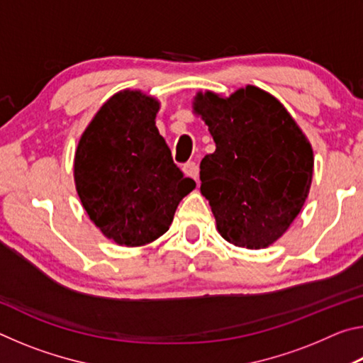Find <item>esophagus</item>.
<instances>
[{"instance_id":"1","label":"esophagus","mask_w":363,"mask_h":363,"mask_svg":"<svg viewBox=\"0 0 363 363\" xmlns=\"http://www.w3.org/2000/svg\"><path fill=\"white\" fill-rule=\"evenodd\" d=\"M184 173H186L187 176L192 177V179H195L196 182H199V164H196L195 162H187L186 164H184Z\"/></svg>"}]
</instances>
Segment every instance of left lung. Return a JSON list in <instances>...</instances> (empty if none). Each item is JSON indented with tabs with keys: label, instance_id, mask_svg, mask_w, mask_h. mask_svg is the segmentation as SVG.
<instances>
[{
	"label": "left lung",
	"instance_id": "8db88e82",
	"mask_svg": "<svg viewBox=\"0 0 363 363\" xmlns=\"http://www.w3.org/2000/svg\"><path fill=\"white\" fill-rule=\"evenodd\" d=\"M194 110L216 143L200 163V190L219 233L237 247H269L286 232L309 194V140L285 107L256 86L227 99L199 93Z\"/></svg>",
	"mask_w": 363,
	"mask_h": 363
}]
</instances>
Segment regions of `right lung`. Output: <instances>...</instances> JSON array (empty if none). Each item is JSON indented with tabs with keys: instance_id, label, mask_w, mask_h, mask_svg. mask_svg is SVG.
Here are the masks:
<instances>
[{
	"instance_id": "right-lung-1",
	"label": "right lung",
	"mask_w": 363,
	"mask_h": 363,
	"mask_svg": "<svg viewBox=\"0 0 363 363\" xmlns=\"http://www.w3.org/2000/svg\"><path fill=\"white\" fill-rule=\"evenodd\" d=\"M158 101L121 91L104 104L75 153V184L91 220L110 240L140 247L162 237L195 187L155 126Z\"/></svg>"
}]
</instances>
